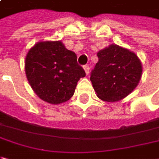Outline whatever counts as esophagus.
<instances>
[{"label":"esophagus","instance_id":"1","mask_svg":"<svg viewBox=\"0 0 159 159\" xmlns=\"http://www.w3.org/2000/svg\"><path fill=\"white\" fill-rule=\"evenodd\" d=\"M84 69L85 73L87 75L90 73V66H89V65H84Z\"/></svg>","mask_w":159,"mask_h":159}]
</instances>
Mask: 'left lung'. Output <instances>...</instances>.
I'll list each match as a JSON object with an SVG mask.
<instances>
[{
    "instance_id": "1",
    "label": "left lung",
    "mask_w": 159,
    "mask_h": 159,
    "mask_svg": "<svg viewBox=\"0 0 159 159\" xmlns=\"http://www.w3.org/2000/svg\"><path fill=\"white\" fill-rule=\"evenodd\" d=\"M98 61L90 79L97 96L107 102L127 97L137 86L142 76V63L135 53L117 45L98 52Z\"/></svg>"
}]
</instances>
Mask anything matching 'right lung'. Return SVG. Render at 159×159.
<instances>
[{
	"instance_id": "1",
	"label": "right lung",
	"mask_w": 159,
	"mask_h": 159,
	"mask_svg": "<svg viewBox=\"0 0 159 159\" xmlns=\"http://www.w3.org/2000/svg\"><path fill=\"white\" fill-rule=\"evenodd\" d=\"M25 73L36 94L53 105L68 101L77 82L85 76L76 54L61 41L39 42L30 48L25 59Z\"/></svg>"
}]
</instances>
